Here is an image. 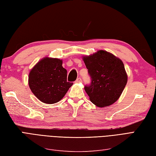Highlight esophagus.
Returning <instances> with one entry per match:
<instances>
[{
  "mask_svg": "<svg viewBox=\"0 0 156 156\" xmlns=\"http://www.w3.org/2000/svg\"><path fill=\"white\" fill-rule=\"evenodd\" d=\"M81 81H82L81 79L79 77V78H77V80L75 81V83H81Z\"/></svg>",
  "mask_w": 156,
  "mask_h": 156,
  "instance_id": "1",
  "label": "esophagus"
}]
</instances>
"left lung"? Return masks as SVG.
Masks as SVG:
<instances>
[{"label": "left lung", "instance_id": "obj_1", "mask_svg": "<svg viewBox=\"0 0 156 156\" xmlns=\"http://www.w3.org/2000/svg\"><path fill=\"white\" fill-rule=\"evenodd\" d=\"M83 59L91 78L90 85L85 87L90 101L100 108L115 103L128 81L122 61L105 50L83 56Z\"/></svg>", "mask_w": 156, "mask_h": 156}]
</instances>
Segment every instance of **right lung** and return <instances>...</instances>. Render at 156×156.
Masks as SVG:
<instances>
[{
    "label": "right lung",
    "instance_id": "obj_1",
    "mask_svg": "<svg viewBox=\"0 0 156 156\" xmlns=\"http://www.w3.org/2000/svg\"><path fill=\"white\" fill-rule=\"evenodd\" d=\"M62 59L45 57L30 70L28 85L33 94L42 102L54 104L63 98L73 83L67 81V70Z\"/></svg>",
    "mask_w": 156,
    "mask_h": 156
}]
</instances>
